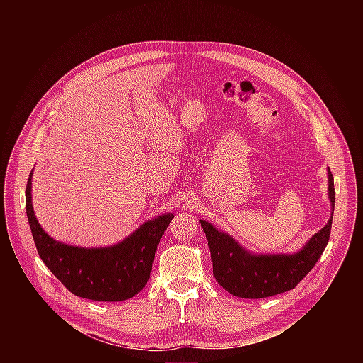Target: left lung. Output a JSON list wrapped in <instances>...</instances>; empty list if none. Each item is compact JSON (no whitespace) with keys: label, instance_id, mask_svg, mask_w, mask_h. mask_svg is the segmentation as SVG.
<instances>
[{"label":"left lung","instance_id":"left-lung-1","mask_svg":"<svg viewBox=\"0 0 363 363\" xmlns=\"http://www.w3.org/2000/svg\"><path fill=\"white\" fill-rule=\"evenodd\" d=\"M332 214L328 224L293 254H254L241 247L231 235L201 220L208 240L216 280L228 293L242 298H263L294 289L315 267L325 251L335 210V184L328 169Z\"/></svg>","mask_w":363,"mask_h":363}]
</instances>
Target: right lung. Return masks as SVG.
<instances>
[{"mask_svg":"<svg viewBox=\"0 0 363 363\" xmlns=\"http://www.w3.org/2000/svg\"><path fill=\"white\" fill-rule=\"evenodd\" d=\"M31 177L26 188V210L38 255L48 270L73 294L96 301H122L147 283L155 252L174 214L142 224L123 241L101 248H83L51 238L38 224L31 202Z\"/></svg>","mask_w":363,"mask_h":363,"instance_id":"1","label":"right lung"}]
</instances>
